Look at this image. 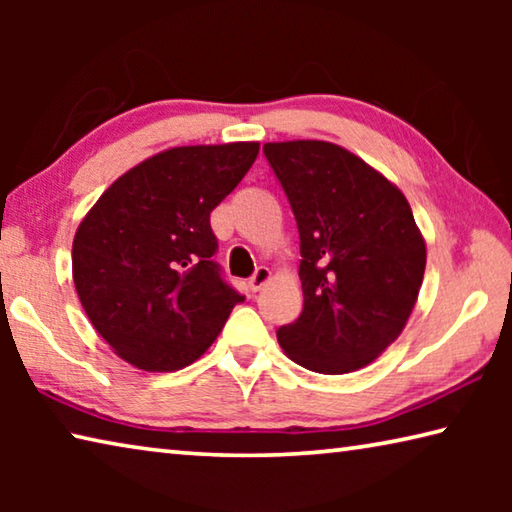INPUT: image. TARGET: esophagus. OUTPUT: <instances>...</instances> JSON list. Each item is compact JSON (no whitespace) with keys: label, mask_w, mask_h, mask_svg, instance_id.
<instances>
[{"label":"esophagus","mask_w":512,"mask_h":512,"mask_svg":"<svg viewBox=\"0 0 512 512\" xmlns=\"http://www.w3.org/2000/svg\"><path fill=\"white\" fill-rule=\"evenodd\" d=\"M268 280H271V271H268L266 266H259L257 271L253 273V277H250V289H253V291H259V289L264 287V284H266Z\"/></svg>","instance_id":"1"}]
</instances>
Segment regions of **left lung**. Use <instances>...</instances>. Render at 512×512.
Wrapping results in <instances>:
<instances>
[{
    "label": "left lung",
    "instance_id": "1",
    "mask_svg": "<svg viewBox=\"0 0 512 512\" xmlns=\"http://www.w3.org/2000/svg\"><path fill=\"white\" fill-rule=\"evenodd\" d=\"M296 216L302 314L277 329L298 366L345 375L402 334L418 300L427 248L393 183L341 146L264 144Z\"/></svg>",
    "mask_w": 512,
    "mask_h": 512
}]
</instances>
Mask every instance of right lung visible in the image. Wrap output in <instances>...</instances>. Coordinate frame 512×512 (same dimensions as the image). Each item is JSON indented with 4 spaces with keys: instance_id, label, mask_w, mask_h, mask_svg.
I'll list each match as a JSON object with an SVG mask.
<instances>
[{
    "instance_id": "right-lung-1",
    "label": "right lung",
    "mask_w": 512,
    "mask_h": 512,
    "mask_svg": "<svg viewBox=\"0 0 512 512\" xmlns=\"http://www.w3.org/2000/svg\"><path fill=\"white\" fill-rule=\"evenodd\" d=\"M257 153V142L158 153L115 180L81 221L74 287L121 359L142 370L185 368L246 300L214 262L210 212Z\"/></svg>"
}]
</instances>
